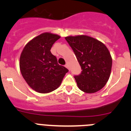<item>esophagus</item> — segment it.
Wrapping results in <instances>:
<instances>
[{"mask_svg":"<svg viewBox=\"0 0 131 131\" xmlns=\"http://www.w3.org/2000/svg\"><path fill=\"white\" fill-rule=\"evenodd\" d=\"M66 68L69 70V64H68V63H66Z\"/></svg>","mask_w":131,"mask_h":131,"instance_id":"1","label":"esophagus"}]
</instances>
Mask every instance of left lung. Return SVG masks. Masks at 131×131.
I'll return each mask as SVG.
<instances>
[{
	"mask_svg": "<svg viewBox=\"0 0 131 131\" xmlns=\"http://www.w3.org/2000/svg\"><path fill=\"white\" fill-rule=\"evenodd\" d=\"M76 56L81 73L74 78L80 90L94 93L106 85L110 76L112 59L102 42L86 35L65 38Z\"/></svg>",
	"mask_w": 131,
	"mask_h": 131,
	"instance_id": "left-lung-1",
	"label": "left lung"
}]
</instances>
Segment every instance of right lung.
Returning <instances> with one entry per match:
<instances>
[{"instance_id": "1", "label": "right lung", "mask_w": 131, "mask_h": 131, "mask_svg": "<svg viewBox=\"0 0 131 131\" xmlns=\"http://www.w3.org/2000/svg\"><path fill=\"white\" fill-rule=\"evenodd\" d=\"M60 37L45 33L25 45L21 54L19 68L23 77L33 90L48 93L59 87L68 70L58 63L50 52L52 45Z\"/></svg>"}]
</instances>
